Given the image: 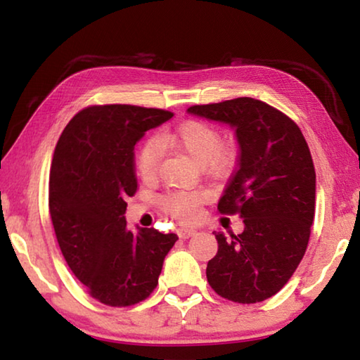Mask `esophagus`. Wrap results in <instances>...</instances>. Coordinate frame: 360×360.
<instances>
[{
	"instance_id": "34e87169",
	"label": "esophagus",
	"mask_w": 360,
	"mask_h": 360,
	"mask_svg": "<svg viewBox=\"0 0 360 360\" xmlns=\"http://www.w3.org/2000/svg\"><path fill=\"white\" fill-rule=\"evenodd\" d=\"M195 233H197V230H195V229L182 227V229L179 230V236H181L182 240H187V238H191V236H193Z\"/></svg>"
}]
</instances>
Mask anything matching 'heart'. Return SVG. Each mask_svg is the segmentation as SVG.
Returning <instances> with one entry per match:
<instances>
[{
  "mask_svg": "<svg viewBox=\"0 0 360 360\" xmlns=\"http://www.w3.org/2000/svg\"><path fill=\"white\" fill-rule=\"evenodd\" d=\"M160 146L184 152L212 179L225 178L236 160L235 144L222 143L216 125L203 120H186L173 130L158 133L157 139H149L138 150L136 173L143 181L157 178ZM198 203L200 195L195 192H172L160 200L162 208L181 221H192L197 216Z\"/></svg>",
  "mask_w": 360,
  "mask_h": 360,
  "instance_id": "obj_1",
  "label": "heart"
}]
</instances>
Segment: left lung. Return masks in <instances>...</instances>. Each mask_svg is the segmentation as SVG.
Here are the masks:
<instances>
[{"label":"left lung","instance_id":"left-lung-1","mask_svg":"<svg viewBox=\"0 0 360 360\" xmlns=\"http://www.w3.org/2000/svg\"><path fill=\"white\" fill-rule=\"evenodd\" d=\"M187 112L230 125L240 146L217 210L238 214L245 230L230 238L214 231L219 248L206 278L227 300L264 302L284 288L307 251L316 202L311 152L295 122L260 100L243 96Z\"/></svg>","mask_w":360,"mask_h":360}]
</instances>
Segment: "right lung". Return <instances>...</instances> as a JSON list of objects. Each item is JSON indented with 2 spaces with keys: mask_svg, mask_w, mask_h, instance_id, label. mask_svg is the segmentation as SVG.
Returning a JSON list of instances; mask_svg holds the SVG:
<instances>
[{
  "mask_svg": "<svg viewBox=\"0 0 360 360\" xmlns=\"http://www.w3.org/2000/svg\"><path fill=\"white\" fill-rule=\"evenodd\" d=\"M173 117L131 105L90 106L65 127L53 152L49 211L58 246L89 294L130 307L157 288L178 235L127 229V197L138 187L135 144Z\"/></svg>",
  "mask_w": 360,
  "mask_h": 360,
  "instance_id": "add662e5",
  "label": "right lung"
}]
</instances>
